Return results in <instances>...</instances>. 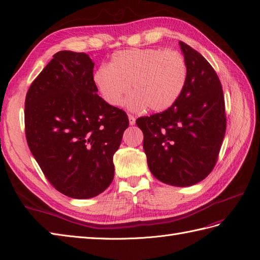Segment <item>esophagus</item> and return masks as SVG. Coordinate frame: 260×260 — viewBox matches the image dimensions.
<instances>
[{
	"label": "esophagus",
	"mask_w": 260,
	"mask_h": 260,
	"mask_svg": "<svg viewBox=\"0 0 260 260\" xmlns=\"http://www.w3.org/2000/svg\"><path fill=\"white\" fill-rule=\"evenodd\" d=\"M128 117H129V123H130L131 125L135 124V123H136V117L133 116V115H131V114H129Z\"/></svg>",
	"instance_id": "esophagus-1"
}]
</instances>
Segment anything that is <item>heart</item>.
Masks as SVG:
<instances>
[{"instance_id": "1", "label": "heart", "mask_w": 260, "mask_h": 260, "mask_svg": "<svg viewBox=\"0 0 260 260\" xmlns=\"http://www.w3.org/2000/svg\"><path fill=\"white\" fill-rule=\"evenodd\" d=\"M187 68L182 54L159 49H129L115 53L111 64L94 74L101 95L118 106L130 91L127 104L132 109L160 113L174 105L182 93Z\"/></svg>"}]
</instances>
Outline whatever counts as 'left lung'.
<instances>
[{
  "label": "left lung",
  "mask_w": 260,
  "mask_h": 260,
  "mask_svg": "<svg viewBox=\"0 0 260 260\" xmlns=\"http://www.w3.org/2000/svg\"><path fill=\"white\" fill-rule=\"evenodd\" d=\"M186 62L184 89L161 113L140 117L143 148L153 176L175 186H188L214 169L226 128L221 82L209 62L180 41Z\"/></svg>",
  "instance_id": "8db88e82"
}]
</instances>
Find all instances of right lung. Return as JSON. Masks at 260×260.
Listing matches in <instances>:
<instances>
[{
  "label": "right lung",
  "instance_id": "1",
  "mask_svg": "<svg viewBox=\"0 0 260 260\" xmlns=\"http://www.w3.org/2000/svg\"><path fill=\"white\" fill-rule=\"evenodd\" d=\"M94 62L85 53L59 51L31 83L25 131L45 178L73 199L94 198L112 183L113 157L128 116L99 96Z\"/></svg>",
  "mask_w": 260,
  "mask_h": 260
}]
</instances>
